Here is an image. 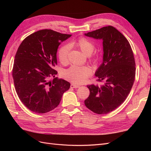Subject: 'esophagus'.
I'll use <instances>...</instances> for the list:
<instances>
[{
  "label": "esophagus",
  "instance_id": "esophagus-1",
  "mask_svg": "<svg viewBox=\"0 0 151 151\" xmlns=\"http://www.w3.org/2000/svg\"><path fill=\"white\" fill-rule=\"evenodd\" d=\"M80 86L79 85H76V84H71L70 85V88H79Z\"/></svg>",
  "mask_w": 151,
  "mask_h": 151
}]
</instances>
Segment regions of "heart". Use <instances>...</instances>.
Instances as JSON below:
<instances>
[{"label":"heart","instance_id":"1","mask_svg":"<svg viewBox=\"0 0 151 151\" xmlns=\"http://www.w3.org/2000/svg\"><path fill=\"white\" fill-rule=\"evenodd\" d=\"M75 45L78 47L86 55L89 56L93 53L95 48L94 45L90 40L86 38H80L76 42L69 45H64L58 50V57L60 62L63 64H66L68 62L70 47ZM94 62H97L98 59L94 58ZM92 74V70L88 66L72 65L63 72V77L74 84H82L88 79Z\"/></svg>","mask_w":151,"mask_h":151}]
</instances>
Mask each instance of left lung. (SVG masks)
<instances>
[{
  "label": "left lung",
  "mask_w": 151,
  "mask_h": 151,
  "mask_svg": "<svg viewBox=\"0 0 151 151\" xmlns=\"http://www.w3.org/2000/svg\"><path fill=\"white\" fill-rule=\"evenodd\" d=\"M85 36L103 40V62L95 72L104 85H88L89 96L86 106L97 114L113 111L124 102L134 84L135 63L130 45L120 31L105 26Z\"/></svg>",
  "instance_id": "left-lung-1"
}]
</instances>
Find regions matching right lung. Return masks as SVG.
Here are the masks:
<instances>
[{"mask_svg":"<svg viewBox=\"0 0 151 151\" xmlns=\"http://www.w3.org/2000/svg\"><path fill=\"white\" fill-rule=\"evenodd\" d=\"M71 36L40 30L27 36L18 48L12 69L14 83L21 102L33 112L53 110L70 88V84L64 79H49L57 74L53 68L57 65L58 46Z\"/></svg>","mask_w":151,"mask_h":151,"instance_id":"obj_1","label":"right lung"}]
</instances>
